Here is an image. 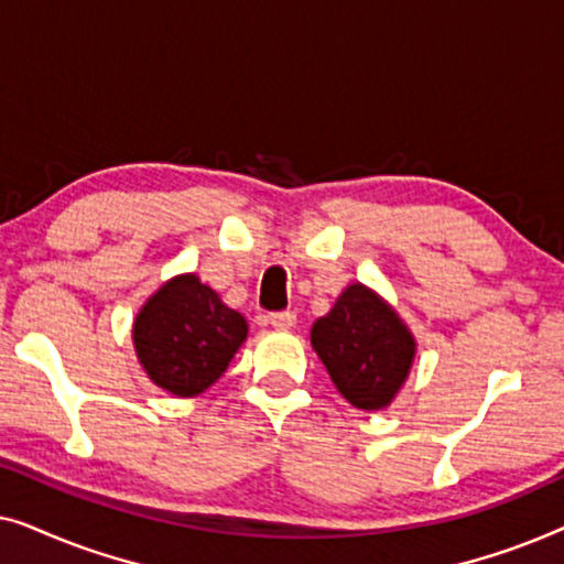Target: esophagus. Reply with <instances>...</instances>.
<instances>
[{
	"instance_id": "1",
	"label": "esophagus",
	"mask_w": 564,
	"mask_h": 564,
	"mask_svg": "<svg viewBox=\"0 0 564 564\" xmlns=\"http://www.w3.org/2000/svg\"><path fill=\"white\" fill-rule=\"evenodd\" d=\"M295 321H297V315L290 313V311H282V313H272V315H269V323H272V326H274L276 330H290L292 326H295Z\"/></svg>"
}]
</instances>
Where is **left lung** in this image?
Wrapping results in <instances>:
<instances>
[{"mask_svg": "<svg viewBox=\"0 0 564 564\" xmlns=\"http://www.w3.org/2000/svg\"><path fill=\"white\" fill-rule=\"evenodd\" d=\"M311 344L336 390L359 411L388 408L411 375L415 336L382 295L351 282L313 323Z\"/></svg>", "mask_w": 564, "mask_h": 564, "instance_id": "left-lung-1", "label": "left lung"}]
</instances>
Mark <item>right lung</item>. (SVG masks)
<instances>
[{
	"mask_svg": "<svg viewBox=\"0 0 564 564\" xmlns=\"http://www.w3.org/2000/svg\"><path fill=\"white\" fill-rule=\"evenodd\" d=\"M249 336V323L195 272L166 280L133 321L143 372L176 398H195L220 380Z\"/></svg>",
	"mask_w": 564,
	"mask_h": 564,
	"instance_id": "add662e5",
	"label": "right lung"
}]
</instances>
